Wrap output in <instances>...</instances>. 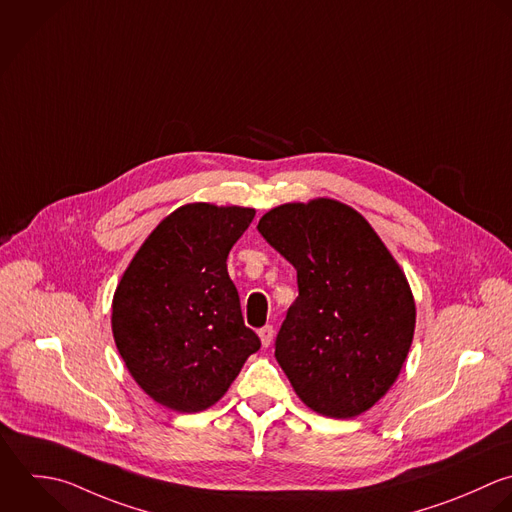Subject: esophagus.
Segmentation results:
<instances>
[{"label":"esophagus","instance_id":"34e87169","mask_svg":"<svg viewBox=\"0 0 512 512\" xmlns=\"http://www.w3.org/2000/svg\"><path fill=\"white\" fill-rule=\"evenodd\" d=\"M273 335H275V331H273V327H271V325H265L263 329H259L261 345H263V347H269V345H271V341H273Z\"/></svg>","mask_w":512,"mask_h":512}]
</instances>
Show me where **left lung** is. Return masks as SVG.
Masks as SVG:
<instances>
[{"label": "left lung", "instance_id": "1", "mask_svg": "<svg viewBox=\"0 0 512 512\" xmlns=\"http://www.w3.org/2000/svg\"><path fill=\"white\" fill-rule=\"evenodd\" d=\"M257 229L297 269L299 297L275 341L281 369L311 411L359 417L393 387L413 343L417 309L403 269L337 199L273 207Z\"/></svg>", "mask_w": 512, "mask_h": 512}]
</instances>
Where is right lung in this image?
I'll return each instance as SVG.
<instances>
[{
	"instance_id": "1",
	"label": "right lung",
	"mask_w": 512,
	"mask_h": 512,
	"mask_svg": "<svg viewBox=\"0 0 512 512\" xmlns=\"http://www.w3.org/2000/svg\"><path fill=\"white\" fill-rule=\"evenodd\" d=\"M253 217L251 207L181 205L149 233L113 293L117 351L135 383L171 411L213 407L261 347L227 273Z\"/></svg>"
}]
</instances>
